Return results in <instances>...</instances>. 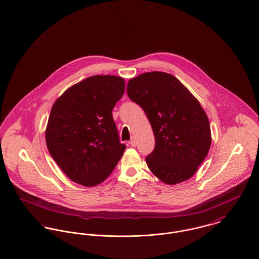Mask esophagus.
Returning <instances> with one entry per match:
<instances>
[{"mask_svg": "<svg viewBox=\"0 0 259 259\" xmlns=\"http://www.w3.org/2000/svg\"><path fill=\"white\" fill-rule=\"evenodd\" d=\"M129 144H130L132 147H135V146H136V139H135V138H132V139L129 141Z\"/></svg>", "mask_w": 259, "mask_h": 259, "instance_id": "34e87169", "label": "esophagus"}]
</instances>
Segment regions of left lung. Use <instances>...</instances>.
Returning <instances> with one entry per match:
<instances>
[{
    "mask_svg": "<svg viewBox=\"0 0 259 259\" xmlns=\"http://www.w3.org/2000/svg\"><path fill=\"white\" fill-rule=\"evenodd\" d=\"M127 94L143 108L154 132L155 149L146 158L150 171L167 185L192 178L211 143L199 100L177 77L161 71L131 78Z\"/></svg>",
    "mask_w": 259,
    "mask_h": 259,
    "instance_id": "left-lung-1",
    "label": "left lung"
}]
</instances>
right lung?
<instances>
[{"label": "right lung", "mask_w": 259, "mask_h": 259, "mask_svg": "<svg viewBox=\"0 0 259 259\" xmlns=\"http://www.w3.org/2000/svg\"><path fill=\"white\" fill-rule=\"evenodd\" d=\"M124 78L94 75L66 89L54 103L46 129L50 154L72 182L94 187L121 159L112 110L123 96Z\"/></svg>", "instance_id": "add662e5"}]
</instances>
